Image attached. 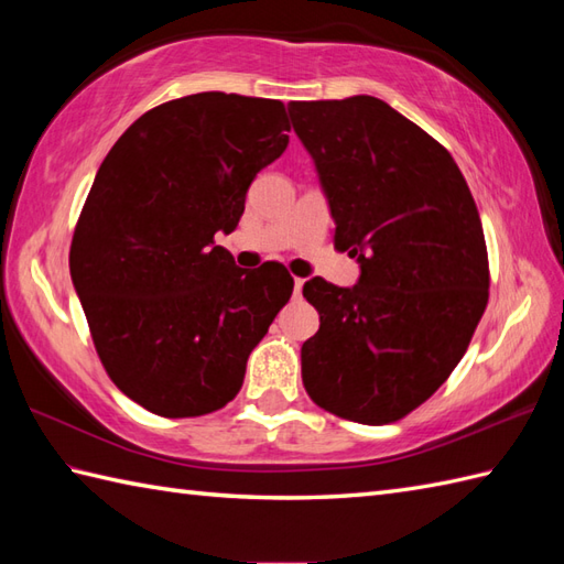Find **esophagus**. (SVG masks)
<instances>
[{
  "instance_id": "34e87169",
  "label": "esophagus",
  "mask_w": 564,
  "mask_h": 564,
  "mask_svg": "<svg viewBox=\"0 0 564 564\" xmlns=\"http://www.w3.org/2000/svg\"><path fill=\"white\" fill-rule=\"evenodd\" d=\"M303 283H305V279H295V281H293V289H295V295H301V291H303Z\"/></svg>"
}]
</instances>
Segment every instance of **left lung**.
<instances>
[{
    "label": "left lung",
    "instance_id": "1",
    "mask_svg": "<svg viewBox=\"0 0 564 564\" xmlns=\"http://www.w3.org/2000/svg\"><path fill=\"white\" fill-rule=\"evenodd\" d=\"M315 160L334 247L361 263L351 289L310 279L319 329L303 386L322 410L390 424L458 366L489 297L480 213L451 152L376 97L291 101Z\"/></svg>",
    "mask_w": 564,
    "mask_h": 564
}]
</instances>
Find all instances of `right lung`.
<instances>
[{"label":"right lung","mask_w":564,"mask_h":564,"mask_svg":"<svg viewBox=\"0 0 564 564\" xmlns=\"http://www.w3.org/2000/svg\"><path fill=\"white\" fill-rule=\"evenodd\" d=\"M275 99L200 91L154 106L101 162L69 247V273L106 373L148 412L220 410L291 301L275 261L239 269L230 235L247 188L289 148Z\"/></svg>","instance_id":"obj_1"}]
</instances>
